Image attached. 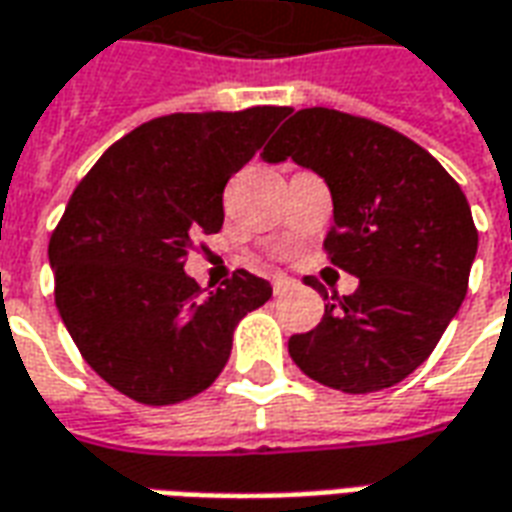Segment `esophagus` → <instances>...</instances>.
<instances>
[{
	"label": "esophagus",
	"mask_w": 512,
	"mask_h": 512,
	"mask_svg": "<svg viewBox=\"0 0 512 512\" xmlns=\"http://www.w3.org/2000/svg\"><path fill=\"white\" fill-rule=\"evenodd\" d=\"M291 277H285V274H274L271 277V285H274V293H282L285 288H291Z\"/></svg>",
	"instance_id": "esophagus-1"
}]
</instances>
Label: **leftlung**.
Segmentation results:
<instances>
[{"mask_svg": "<svg viewBox=\"0 0 512 512\" xmlns=\"http://www.w3.org/2000/svg\"><path fill=\"white\" fill-rule=\"evenodd\" d=\"M260 157H291L324 177L335 213L324 252L360 280L338 305H324L316 330L291 335L293 363L343 393L402 382L466 299L477 255L466 194L407 135L330 107L291 113Z\"/></svg>", "mask_w": 512, "mask_h": 512, "instance_id": "obj_1", "label": "left lung"}]
</instances>
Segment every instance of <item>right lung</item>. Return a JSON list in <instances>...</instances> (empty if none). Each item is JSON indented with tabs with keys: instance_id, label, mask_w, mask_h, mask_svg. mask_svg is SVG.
<instances>
[{
	"instance_id": "right-lung-1",
	"label": "right lung",
	"mask_w": 512,
	"mask_h": 512,
	"mask_svg": "<svg viewBox=\"0 0 512 512\" xmlns=\"http://www.w3.org/2000/svg\"><path fill=\"white\" fill-rule=\"evenodd\" d=\"M291 110L171 113L135 127L74 188L49 238L55 305L85 363L141 405H177L227 366L235 324L271 299L238 268L202 293L182 266L224 224V185Z\"/></svg>"
}]
</instances>
